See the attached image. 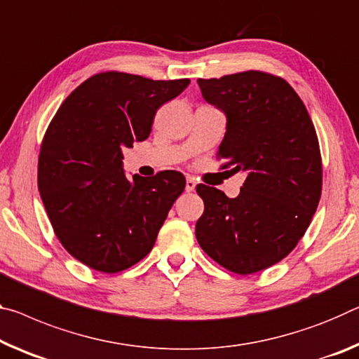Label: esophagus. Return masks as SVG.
Returning a JSON list of instances; mask_svg holds the SVG:
<instances>
[{
    "mask_svg": "<svg viewBox=\"0 0 359 359\" xmlns=\"http://www.w3.org/2000/svg\"><path fill=\"white\" fill-rule=\"evenodd\" d=\"M195 187H196V182H195V179H193V177H187L185 190L190 193V191H193V190H195Z\"/></svg>",
    "mask_w": 359,
    "mask_h": 359,
    "instance_id": "esophagus-1",
    "label": "esophagus"
}]
</instances>
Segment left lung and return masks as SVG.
Segmentation results:
<instances>
[{"instance_id":"1","label":"left lung","mask_w":359,"mask_h":359,"mask_svg":"<svg viewBox=\"0 0 359 359\" xmlns=\"http://www.w3.org/2000/svg\"><path fill=\"white\" fill-rule=\"evenodd\" d=\"M198 86L226 115L220 169L248 175L236 198L196 187L204 201L196 240L224 269L251 275L286 257L309 229L323 189L320 142L302 99L281 76L248 70L198 78Z\"/></svg>"}]
</instances>
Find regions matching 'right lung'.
<instances>
[{"mask_svg": "<svg viewBox=\"0 0 359 359\" xmlns=\"http://www.w3.org/2000/svg\"><path fill=\"white\" fill-rule=\"evenodd\" d=\"M189 84L102 72L79 84L49 123L39 195L62 246L93 270L118 273L144 259L184 191L177 170L128 179L123 149L149 137L158 108Z\"/></svg>", "mask_w": 359, "mask_h": 359, "instance_id": "add662e5", "label": "right lung"}]
</instances>
